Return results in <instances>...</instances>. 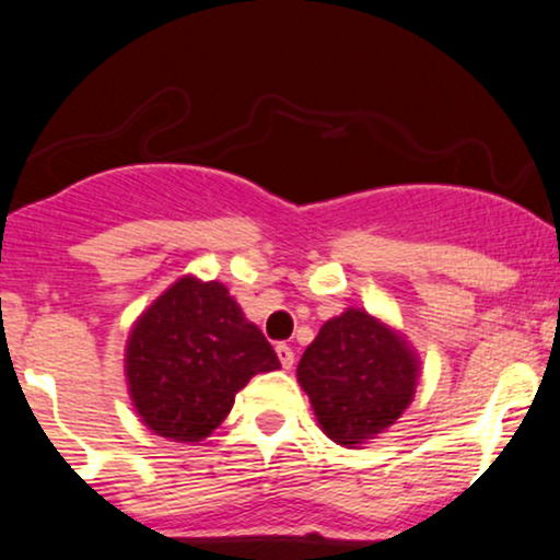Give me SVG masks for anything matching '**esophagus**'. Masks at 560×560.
Masks as SVG:
<instances>
[{
	"mask_svg": "<svg viewBox=\"0 0 560 560\" xmlns=\"http://www.w3.org/2000/svg\"><path fill=\"white\" fill-rule=\"evenodd\" d=\"M276 355H279V361H281V365H284V369L289 371L294 365V352H292V347L289 345H276Z\"/></svg>",
	"mask_w": 560,
	"mask_h": 560,
	"instance_id": "esophagus-1",
	"label": "esophagus"
}]
</instances>
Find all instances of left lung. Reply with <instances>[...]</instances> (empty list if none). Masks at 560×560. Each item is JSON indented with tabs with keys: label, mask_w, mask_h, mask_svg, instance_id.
Returning <instances> with one entry per match:
<instances>
[{
	"label": "left lung",
	"mask_w": 560,
	"mask_h": 560,
	"mask_svg": "<svg viewBox=\"0 0 560 560\" xmlns=\"http://www.w3.org/2000/svg\"><path fill=\"white\" fill-rule=\"evenodd\" d=\"M416 378L419 361L405 339L358 307L326 320L298 365L320 429L345 447L374 440L400 419Z\"/></svg>",
	"instance_id": "left-lung-1"
}]
</instances>
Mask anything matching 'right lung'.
Wrapping results in <instances>:
<instances>
[{
  "label": "right lung",
  "instance_id": "1",
  "mask_svg": "<svg viewBox=\"0 0 560 560\" xmlns=\"http://www.w3.org/2000/svg\"><path fill=\"white\" fill-rule=\"evenodd\" d=\"M281 369L271 342L218 281L178 279L152 302L126 347L141 421L173 442H199L255 374Z\"/></svg>",
  "mask_w": 560,
  "mask_h": 560
}]
</instances>
